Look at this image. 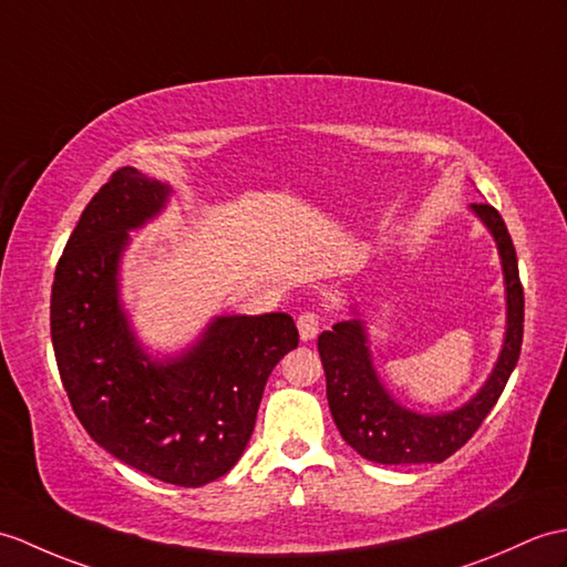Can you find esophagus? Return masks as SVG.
<instances>
[{
    "label": "esophagus",
    "instance_id": "obj_1",
    "mask_svg": "<svg viewBox=\"0 0 567 567\" xmlns=\"http://www.w3.org/2000/svg\"><path fill=\"white\" fill-rule=\"evenodd\" d=\"M319 326H321V316L316 311L299 313L297 328H299V338L305 340V343H309V340L316 338V333H319Z\"/></svg>",
    "mask_w": 567,
    "mask_h": 567
}]
</instances>
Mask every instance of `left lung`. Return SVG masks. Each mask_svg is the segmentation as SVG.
<instances>
[{"mask_svg": "<svg viewBox=\"0 0 567 567\" xmlns=\"http://www.w3.org/2000/svg\"><path fill=\"white\" fill-rule=\"evenodd\" d=\"M468 209L491 231L497 246L507 311L497 362L468 401L446 413H420L393 399L377 374L362 301L352 299L348 307L352 319L340 321L319 336L328 408L343 440L367 462L401 466L440 464L450 458L481 427L517 367L524 333V292L515 246L495 207L481 203Z\"/></svg>", "mask_w": 567, "mask_h": 567, "instance_id": "8db88e82", "label": "left lung"}]
</instances>
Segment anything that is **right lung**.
<instances>
[{
    "mask_svg": "<svg viewBox=\"0 0 567 567\" xmlns=\"http://www.w3.org/2000/svg\"><path fill=\"white\" fill-rule=\"evenodd\" d=\"M171 193L125 166L91 197L55 268L50 336L91 440L156 481L197 488L241 458L266 381L299 333L285 311L227 313L154 358L123 307L121 268L130 231L159 217Z\"/></svg>",
    "mask_w": 567,
    "mask_h": 567,
    "instance_id": "obj_1",
    "label": "right lung"
}]
</instances>
